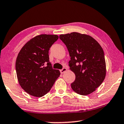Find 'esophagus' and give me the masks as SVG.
<instances>
[{"instance_id": "34e87169", "label": "esophagus", "mask_w": 124, "mask_h": 124, "mask_svg": "<svg viewBox=\"0 0 124 124\" xmlns=\"http://www.w3.org/2000/svg\"><path fill=\"white\" fill-rule=\"evenodd\" d=\"M66 71H67V68H66V67H63V68L62 69L60 70V72H61V74L64 73Z\"/></svg>"}]
</instances>
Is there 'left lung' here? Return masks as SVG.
<instances>
[{
  "label": "left lung",
  "instance_id": "obj_1",
  "mask_svg": "<svg viewBox=\"0 0 124 124\" xmlns=\"http://www.w3.org/2000/svg\"><path fill=\"white\" fill-rule=\"evenodd\" d=\"M59 38L67 47L70 57V69L76 75L71 84L72 89L82 95L93 93L106 76L102 48L93 38L78 32L61 34Z\"/></svg>",
  "mask_w": 124,
  "mask_h": 124
}]
</instances>
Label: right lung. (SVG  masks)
Segmentation results:
<instances>
[{
	"mask_svg": "<svg viewBox=\"0 0 124 124\" xmlns=\"http://www.w3.org/2000/svg\"><path fill=\"white\" fill-rule=\"evenodd\" d=\"M58 39L57 35L41 34L27 42L16 58L15 68L18 82L25 92L41 97L51 90L60 71L53 69L48 51Z\"/></svg>",
	"mask_w": 124,
	"mask_h": 124,
	"instance_id": "obj_1",
	"label": "right lung"
}]
</instances>
